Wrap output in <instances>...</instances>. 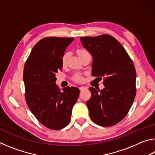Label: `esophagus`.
<instances>
[{
	"mask_svg": "<svg viewBox=\"0 0 155 155\" xmlns=\"http://www.w3.org/2000/svg\"><path fill=\"white\" fill-rule=\"evenodd\" d=\"M86 89H87V87H84V86H81V87H79V90H80L81 91L84 90H86Z\"/></svg>",
	"mask_w": 155,
	"mask_h": 155,
	"instance_id": "obj_1",
	"label": "esophagus"
}]
</instances>
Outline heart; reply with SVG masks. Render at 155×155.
Wrapping results in <instances>:
<instances>
[{
	"instance_id": "obj_1",
	"label": "heart",
	"mask_w": 155,
	"mask_h": 155,
	"mask_svg": "<svg viewBox=\"0 0 155 155\" xmlns=\"http://www.w3.org/2000/svg\"><path fill=\"white\" fill-rule=\"evenodd\" d=\"M77 52L78 55L79 56L80 58H81V57H82L83 55H85V54L88 53V52L85 49H78ZM68 58V52H65V53L64 54V55H63V57H62V59H61V62H62L63 65H65V64H66ZM82 79L83 78H82V77H81V76L80 74L75 75V77H74L75 81H78V82H81V81H82Z\"/></svg>"
}]
</instances>
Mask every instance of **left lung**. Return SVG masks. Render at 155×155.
I'll return each mask as SVG.
<instances>
[{
    "mask_svg": "<svg viewBox=\"0 0 155 155\" xmlns=\"http://www.w3.org/2000/svg\"><path fill=\"white\" fill-rule=\"evenodd\" d=\"M83 46L93 57L91 73L104 77V88H89L87 106L92 121L101 127L117 124L127 115L136 94V71L124 47L109 35L82 37Z\"/></svg>",
    "mask_w": 155,
    "mask_h": 155,
    "instance_id": "obj_1",
    "label": "left lung"
}]
</instances>
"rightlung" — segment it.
I'll list each match as a JSON object with an SVG mask.
<instances>
[{
    "instance_id": "right-lung-1",
    "label": "right lung",
    "mask_w": 155,
    "mask_h": 155,
    "mask_svg": "<svg viewBox=\"0 0 155 155\" xmlns=\"http://www.w3.org/2000/svg\"><path fill=\"white\" fill-rule=\"evenodd\" d=\"M73 38L49 37L37 43L25 63L23 80L25 98L31 111L39 122L52 130L69 124L72 107L79 89L66 87L59 90L56 73L62 68V57Z\"/></svg>"
}]
</instances>
